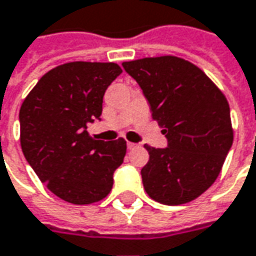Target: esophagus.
I'll use <instances>...</instances> for the list:
<instances>
[{
  "instance_id": "1",
  "label": "esophagus",
  "mask_w": 256,
  "mask_h": 256,
  "mask_svg": "<svg viewBox=\"0 0 256 256\" xmlns=\"http://www.w3.org/2000/svg\"><path fill=\"white\" fill-rule=\"evenodd\" d=\"M136 148H138V144H136V143L128 142V149H130V150H132V149H136Z\"/></svg>"
}]
</instances>
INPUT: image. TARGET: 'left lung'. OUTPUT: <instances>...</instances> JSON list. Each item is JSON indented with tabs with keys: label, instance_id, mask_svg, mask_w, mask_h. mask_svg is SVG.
<instances>
[{
	"label": "left lung",
	"instance_id": "8db88e82",
	"mask_svg": "<svg viewBox=\"0 0 256 256\" xmlns=\"http://www.w3.org/2000/svg\"><path fill=\"white\" fill-rule=\"evenodd\" d=\"M139 84L166 148H152L142 168L143 187L155 202L188 203L216 181L233 143L230 108L200 68L176 56L123 62Z\"/></svg>",
	"mask_w": 256,
	"mask_h": 256
}]
</instances>
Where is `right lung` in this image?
<instances>
[{"instance_id": "1", "label": "right lung", "mask_w": 256, "mask_h": 256, "mask_svg": "<svg viewBox=\"0 0 256 256\" xmlns=\"http://www.w3.org/2000/svg\"><path fill=\"white\" fill-rule=\"evenodd\" d=\"M122 68L69 62L44 74L20 108V142L28 165L59 198L72 204L102 200L123 164L126 140H96L86 126L100 120L102 97Z\"/></svg>"}]
</instances>
